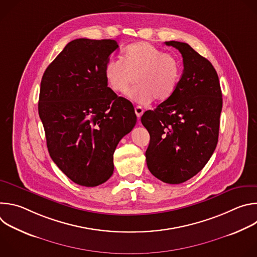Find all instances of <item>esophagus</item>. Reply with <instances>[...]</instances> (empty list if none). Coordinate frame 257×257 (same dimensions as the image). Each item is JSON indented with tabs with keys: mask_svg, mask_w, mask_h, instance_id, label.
<instances>
[{
	"mask_svg": "<svg viewBox=\"0 0 257 257\" xmlns=\"http://www.w3.org/2000/svg\"><path fill=\"white\" fill-rule=\"evenodd\" d=\"M143 108L141 107V106H136L135 107V114H136V116H137V118H138V120L140 119V117L143 115Z\"/></svg>",
	"mask_w": 257,
	"mask_h": 257,
	"instance_id": "esophagus-1",
	"label": "esophagus"
}]
</instances>
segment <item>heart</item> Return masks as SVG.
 <instances>
[{"mask_svg":"<svg viewBox=\"0 0 257 257\" xmlns=\"http://www.w3.org/2000/svg\"><path fill=\"white\" fill-rule=\"evenodd\" d=\"M182 76L180 62L145 42L126 47L122 61L109 59L103 67V77L108 88L118 94H127L137 80L131 96L140 103L166 102L176 93Z\"/></svg>","mask_w":257,"mask_h":257,"instance_id":"b5f03b06","label":"heart"}]
</instances>
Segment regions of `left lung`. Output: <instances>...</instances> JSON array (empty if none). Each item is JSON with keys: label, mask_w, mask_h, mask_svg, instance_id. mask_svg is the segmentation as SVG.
Listing matches in <instances>:
<instances>
[{"label": "left lung", "mask_w": 257, "mask_h": 257, "mask_svg": "<svg viewBox=\"0 0 257 257\" xmlns=\"http://www.w3.org/2000/svg\"><path fill=\"white\" fill-rule=\"evenodd\" d=\"M183 57L179 87L171 99L141 117L151 140L145 153L151 173L169 184H180L200 172L218 138L223 98L211 63L188 44L166 42Z\"/></svg>", "instance_id": "left-lung-1"}]
</instances>
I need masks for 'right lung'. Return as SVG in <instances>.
<instances>
[{
	"label": "right lung",
	"instance_id": "add662e5",
	"mask_svg": "<svg viewBox=\"0 0 257 257\" xmlns=\"http://www.w3.org/2000/svg\"><path fill=\"white\" fill-rule=\"evenodd\" d=\"M114 40L70 42L46 69L39 99L49 154L74 183L98 186L114 172L119 141L136 124L133 104L109 89L103 67Z\"/></svg>",
	"mask_w": 257,
	"mask_h": 257
}]
</instances>
